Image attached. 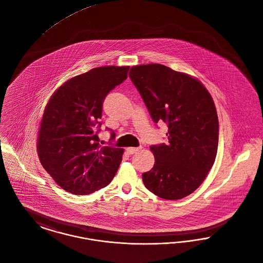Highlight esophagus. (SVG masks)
Returning <instances> with one entry per match:
<instances>
[{
	"mask_svg": "<svg viewBox=\"0 0 263 263\" xmlns=\"http://www.w3.org/2000/svg\"><path fill=\"white\" fill-rule=\"evenodd\" d=\"M140 149H141L140 147H137V148H135V147H129V148L126 149V151H127L128 154L133 155L135 154V153H137Z\"/></svg>",
	"mask_w": 263,
	"mask_h": 263,
	"instance_id": "34e87169",
	"label": "esophagus"
}]
</instances>
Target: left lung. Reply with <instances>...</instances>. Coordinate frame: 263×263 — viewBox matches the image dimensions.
<instances>
[{
	"instance_id": "1",
	"label": "left lung",
	"mask_w": 263,
	"mask_h": 263,
	"mask_svg": "<svg viewBox=\"0 0 263 263\" xmlns=\"http://www.w3.org/2000/svg\"><path fill=\"white\" fill-rule=\"evenodd\" d=\"M129 77L155 123L168 124V143L150 147L154 167L142 174L143 183L162 199H183L201 185L216 160L214 100L201 81L163 64L133 66Z\"/></svg>"
}]
</instances>
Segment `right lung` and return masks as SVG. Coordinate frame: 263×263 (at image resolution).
<instances>
[{"instance_id":"1","label":"right lung","mask_w":263,"mask_h":263,"mask_svg":"<svg viewBox=\"0 0 263 263\" xmlns=\"http://www.w3.org/2000/svg\"><path fill=\"white\" fill-rule=\"evenodd\" d=\"M129 66H101L68 79L52 94L37 138L43 167L55 183L74 195H88L109 185L123 149L101 147L98 132L103 101L127 78ZM115 133H111V139Z\"/></svg>"}]
</instances>
